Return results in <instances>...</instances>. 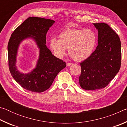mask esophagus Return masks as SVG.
I'll use <instances>...</instances> for the list:
<instances>
[{"instance_id": "1", "label": "esophagus", "mask_w": 127, "mask_h": 127, "mask_svg": "<svg viewBox=\"0 0 127 127\" xmlns=\"http://www.w3.org/2000/svg\"><path fill=\"white\" fill-rule=\"evenodd\" d=\"M73 65V63H66V66H69L70 65Z\"/></svg>"}]
</instances>
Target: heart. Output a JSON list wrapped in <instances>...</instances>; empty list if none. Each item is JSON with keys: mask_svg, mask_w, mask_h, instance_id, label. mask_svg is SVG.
I'll use <instances>...</instances> for the list:
<instances>
[{"mask_svg": "<svg viewBox=\"0 0 127 127\" xmlns=\"http://www.w3.org/2000/svg\"><path fill=\"white\" fill-rule=\"evenodd\" d=\"M97 43V36L91 29H66L60 33L59 39L53 37L49 46L58 58L65 55L66 49L72 58L83 61L92 55Z\"/></svg>", "mask_w": 127, "mask_h": 127, "instance_id": "b5f03b06", "label": "heart"}]
</instances>
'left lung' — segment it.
<instances>
[{"instance_id":"1","label":"left lung","mask_w":127,"mask_h":127,"mask_svg":"<svg viewBox=\"0 0 127 127\" xmlns=\"http://www.w3.org/2000/svg\"><path fill=\"white\" fill-rule=\"evenodd\" d=\"M98 31V45L81 62L79 85L86 90L103 89L118 73L121 65V42L115 32L105 23H93Z\"/></svg>"}]
</instances>
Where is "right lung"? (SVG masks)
<instances>
[{
    "label": "right lung",
    "instance_id": "right-lung-1",
    "mask_svg": "<svg viewBox=\"0 0 127 127\" xmlns=\"http://www.w3.org/2000/svg\"><path fill=\"white\" fill-rule=\"evenodd\" d=\"M55 21L31 17L26 20L12 33L8 44V55L10 74L23 89L33 92H42L52 85L56 76L66 66L62 60L53 55L46 45V36ZM32 38L39 49L35 68L28 74L21 72L16 65L19 46L23 40Z\"/></svg>",
    "mask_w": 127,
    "mask_h": 127
}]
</instances>
